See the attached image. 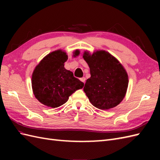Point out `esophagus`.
<instances>
[{
    "instance_id": "esophagus-1",
    "label": "esophagus",
    "mask_w": 160,
    "mask_h": 160,
    "mask_svg": "<svg viewBox=\"0 0 160 160\" xmlns=\"http://www.w3.org/2000/svg\"><path fill=\"white\" fill-rule=\"evenodd\" d=\"M80 80L82 81V82H84V83H85V80H86V78H84V77H83V78H80Z\"/></svg>"
}]
</instances>
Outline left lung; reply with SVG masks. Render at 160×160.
I'll use <instances>...</instances> for the list:
<instances>
[{"instance_id":"obj_1","label":"left lung","mask_w":160,"mask_h":160,"mask_svg":"<svg viewBox=\"0 0 160 160\" xmlns=\"http://www.w3.org/2000/svg\"><path fill=\"white\" fill-rule=\"evenodd\" d=\"M83 58L90 68L84 91L90 102L101 110L118 106L127 93L128 76L122 64L111 53L97 50L91 54L85 51Z\"/></svg>"}]
</instances>
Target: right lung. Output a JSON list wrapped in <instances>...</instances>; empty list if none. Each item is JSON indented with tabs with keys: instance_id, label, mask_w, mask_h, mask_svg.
Instances as JSON below:
<instances>
[{
	"instance_id": "add662e5",
	"label": "right lung",
	"mask_w": 160,
	"mask_h": 160,
	"mask_svg": "<svg viewBox=\"0 0 160 160\" xmlns=\"http://www.w3.org/2000/svg\"><path fill=\"white\" fill-rule=\"evenodd\" d=\"M73 53V57H76L80 51L76 49ZM67 59L64 51L56 50L43 58L33 71V94L40 103L48 107L57 108L64 104L71 94L84 87L82 82L64 68Z\"/></svg>"
}]
</instances>
